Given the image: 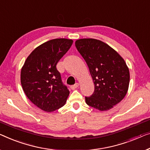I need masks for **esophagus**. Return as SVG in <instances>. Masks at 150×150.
<instances>
[{"label":"esophagus","instance_id":"obj_1","mask_svg":"<svg viewBox=\"0 0 150 150\" xmlns=\"http://www.w3.org/2000/svg\"><path fill=\"white\" fill-rule=\"evenodd\" d=\"M79 87V83H76L75 85H73V86H71V89H75L76 88H77Z\"/></svg>","mask_w":150,"mask_h":150}]
</instances>
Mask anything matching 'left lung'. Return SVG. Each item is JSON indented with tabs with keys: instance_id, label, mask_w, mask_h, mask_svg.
<instances>
[{
	"instance_id": "1",
	"label": "left lung",
	"mask_w": 150,
	"mask_h": 150,
	"mask_svg": "<svg viewBox=\"0 0 150 150\" xmlns=\"http://www.w3.org/2000/svg\"><path fill=\"white\" fill-rule=\"evenodd\" d=\"M75 46L88 64L95 86L93 94L86 97V104L100 111L112 108L129 89L130 74L125 60L99 40L79 39Z\"/></svg>"
}]
</instances>
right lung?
<instances>
[{
    "label": "right lung",
    "instance_id": "right-lung-1",
    "mask_svg": "<svg viewBox=\"0 0 150 150\" xmlns=\"http://www.w3.org/2000/svg\"><path fill=\"white\" fill-rule=\"evenodd\" d=\"M73 42L66 38L44 42L31 52L21 68V83L24 93L33 104L47 112L63 106L69 95L57 64Z\"/></svg>",
    "mask_w": 150,
    "mask_h": 150
}]
</instances>
